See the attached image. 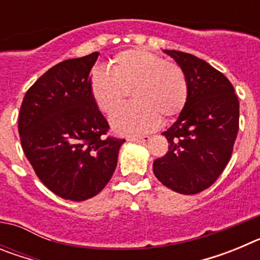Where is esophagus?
I'll list each match as a JSON object with an SVG mask.
<instances>
[{
	"instance_id": "esophagus-1",
	"label": "esophagus",
	"mask_w": 260,
	"mask_h": 260,
	"mask_svg": "<svg viewBox=\"0 0 260 260\" xmlns=\"http://www.w3.org/2000/svg\"><path fill=\"white\" fill-rule=\"evenodd\" d=\"M151 139V137H148V135H146V137H139V138H130L128 141L132 142H138V143H146V142H148Z\"/></svg>"
}]
</instances>
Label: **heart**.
<instances>
[{
    "instance_id": "heart-1",
    "label": "heart",
    "mask_w": 260,
    "mask_h": 260,
    "mask_svg": "<svg viewBox=\"0 0 260 260\" xmlns=\"http://www.w3.org/2000/svg\"><path fill=\"white\" fill-rule=\"evenodd\" d=\"M109 70L96 69L89 79L93 102L104 113L113 112L128 91L135 103L117 109L110 125L117 134L141 135L158 127L161 117L173 118L189 95L182 69L144 49H127L109 61Z\"/></svg>"
}]
</instances>
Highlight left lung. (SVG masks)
Returning a JSON list of instances; mask_svg holds the SVG:
<instances>
[{
	"label": "left lung",
	"instance_id": "obj_1",
	"mask_svg": "<svg viewBox=\"0 0 260 260\" xmlns=\"http://www.w3.org/2000/svg\"><path fill=\"white\" fill-rule=\"evenodd\" d=\"M164 53L185 73L189 95L176 122L162 133L171 146L153 161V173L173 191L198 194L228 164L238 133L240 103L231 82L210 63L178 50Z\"/></svg>",
	"mask_w": 260,
	"mask_h": 260
}]
</instances>
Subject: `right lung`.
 Here are the masks:
<instances>
[{"mask_svg": "<svg viewBox=\"0 0 260 260\" xmlns=\"http://www.w3.org/2000/svg\"><path fill=\"white\" fill-rule=\"evenodd\" d=\"M99 52L66 59L26 92L18 132L36 176L63 199L82 202L102 191L113 176L125 139L105 138L109 125L89 91Z\"/></svg>", "mask_w": 260, "mask_h": 260, "instance_id": "1", "label": "right lung"}]
</instances>
